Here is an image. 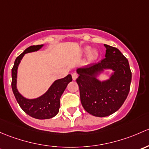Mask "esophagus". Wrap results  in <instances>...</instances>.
Wrapping results in <instances>:
<instances>
[{
	"label": "esophagus",
	"instance_id": "obj_1",
	"mask_svg": "<svg viewBox=\"0 0 149 149\" xmlns=\"http://www.w3.org/2000/svg\"><path fill=\"white\" fill-rule=\"evenodd\" d=\"M72 79H73V80H75V79H76L77 78V77H78V74H77V73H75V72H73L72 74Z\"/></svg>",
	"mask_w": 149,
	"mask_h": 149
}]
</instances>
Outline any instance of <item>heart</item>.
<instances>
[{
    "instance_id": "b5f03b06",
    "label": "heart",
    "mask_w": 149,
    "mask_h": 149,
    "mask_svg": "<svg viewBox=\"0 0 149 149\" xmlns=\"http://www.w3.org/2000/svg\"><path fill=\"white\" fill-rule=\"evenodd\" d=\"M86 51H88V48H86ZM90 55H91V56H93V57H94L95 56V52H91V54H90Z\"/></svg>"
}]
</instances>
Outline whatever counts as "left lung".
<instances>
[{
  "label": "left lung",
  "mask_w": 149,
  "mask_h": 149,
  "mask_svg": "<svg viewBox=\"0 0 149 149\" xmlns=\"http://www.w3.org/2000/svg\"><path fill=\"white\" fill-rule=\"evenodd\" d=\"M104 46L105 59L77 70L81 103L87 113L96 117L110 116L122 106L129 93L132 77L128 59L116 47ZM107 68L113 73L107 81H100L97 75Z\"/></svg>",
  "instance_id": "8db88e82"
}]
</instances>
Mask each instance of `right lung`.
<instances>
[{
  "label": "right lung",
  "instance_id": "right-lung-1",
  "mask_svg": "<svg viewBox=\"0 0 149 149\" xmlns=\"http://www.w3.org/2000/svg\"><path fill=\"white\" fill-rule=\"evenodd\" d=\"M43 44L31 46L16 59L11 70V87L15 97L21 109L29 116L36 119H49L54 117L59 113L60 107V97L63 94L67 85L72 81L71 74H68L62 79L54 81L49 90L40 97L35 99H27L21 95L18 91L17 70L24 54L29 52H36L43 47Z\"/></svg>",
  "mask_w": 149,
  "mask_h": 149
}]
</instances>
